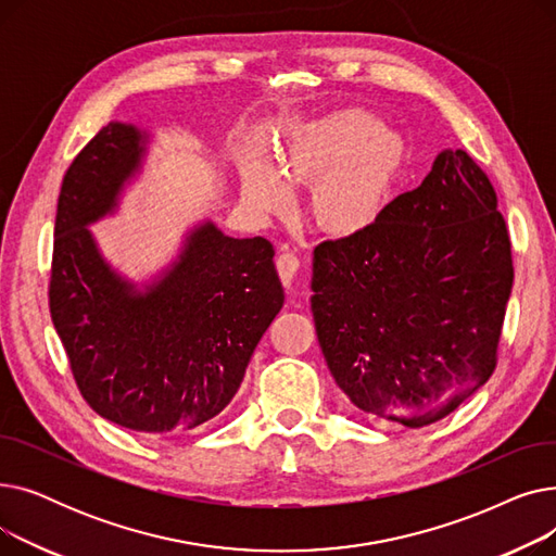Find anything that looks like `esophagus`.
I'll return each mask as SVG.
<instances>
[{
    "label": "esophagus",
    "instance_id": "esophagus-1",
    "mask_svg": "<svg viewBox=\"0 0 556 556\" xmlns=\"http://www.w3.org/2000/svg\"><path fill=\"white\" fill-rule=\"evenodd\" d=\"M298 270H300V258L293 254V252H281L277 256V273L281 277V283L286 288H293L295 283V277H298Z\"/></svg>",
    "mask_w": 556,
    "mask_h": 556
}]
</instances>
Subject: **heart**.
Instances as JSON below:
<instances>
[{
    "instance_id": "heart-1",
    "label": "heart",
    "mask_w": 556,
    "mask_h": 556,
    "mask_svg": "<svg viewBox=\"0 0 556 556\" xmlns=\"http://www.w3.org/2000/svg\"><path fill=\"white\" fill-rule=\"evenodd\" d=\"M405 141L361 108L336 110L298 128L277 153L273 170L248 162L241 195L256 214L288 204V191L311 187L306 216L336 239L361 237L381 220L405 166Z\"/></svg>"
}]
</instances>
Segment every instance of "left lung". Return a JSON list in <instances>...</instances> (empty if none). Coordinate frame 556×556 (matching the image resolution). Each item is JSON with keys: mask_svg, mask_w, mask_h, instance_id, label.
<instances>
[{"mask_svg": "<svg viewBox=\"0 0 556 556\" xmlns=\"http://www.w3.org/2000/svg\"><path fill=\"white\" fill-rule=\"evenodd\" d=\"M511 283L498 198L469 153L446 149L371 229L313 250L311 311L352 403L421 428L489 381Z\"/></svg>", "mask_w": 556, "mask_h": 556, "instance_id": "left-lung-1", "label": "left lung"}]
</instances>
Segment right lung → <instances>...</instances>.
<instances>
[{"mask_svg": "<svg viewBox=\"0 0 556 556\" xmlns=\"http://www.w3.org/2000/svg\"><path fill=\"white\" fill-rule=\"evenodd\" d=\"M151 132L110 122L65 173L53 229L49 308L83 399L137 432L191 430L237 394L283 306L273 243L200 220L151 281L112 268L90 225L119 210Z\"/></svg>", "mask_w": 556, "mask_h": 556, "instance_id": "right-lung-1", "label": "right lung"}]
</instances>
